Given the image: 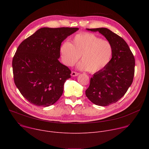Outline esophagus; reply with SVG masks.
Wrapping results in <instances>:
<instances>
[{
  "label": "esophagus",
  "instance_id": "34e87169",
  "mask_svg": "<svg viewBox=\"0 0 149 149\" xmlns=\"http://www.w3.org/2000/svg\"><path fill=\"white\" fill-rule=\"evenodd\" d=\"M78 72H75V71H72L71 72V76H72V77H75V76H77V75H78Z\"/></svg>",
  "mask_w": 149,
  "mask_h": 149
}]
</instances>
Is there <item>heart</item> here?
<instances>
[{
    "label": "heart",
    "mask_w": 149,
    "mask_h": 149,
    "mask_svg": "<svg viewBox=\"0 0 149 149\" xmlns=\"http://www.w3.org/2000/svg\"><path fill=\"white\" fill-rule=\"evenodd\" d=\"M59 51L65 65L73 66L81 56L82 61L77 68L94 73L107 66L113 56V48L109 41L102 40L94 33L84 32L77 34L71 44L68 42L62 43Z\"/></svg>",
    "instance_id": "obj_1"
}]
</instances>
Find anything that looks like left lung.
<instances>
[{"label":"left lung","instance_id":"1","mask_svg":"<svg viewBox=\"0 0 149 149\" xmlns=\"http://www.w3.org/2000/svg\"><path fill=\"white\" fill-rule=\"evenodd\" d=\"M98 32L111 44L112 58L107 66L91 78L86 95L94 104L107 106L123 97L132 85L135 59L129 45L120 36L105 28L87 29Z\"/></svg>","mask_w":149,"mask_h":149}]
</instances>
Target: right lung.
<instances>
[{"label": "right lung", "mask_w": 149, "mask_h": 149, "mask_svg": "<svg viewBox=\"0 0 149 149\" xmlns=\"http://www.w3.org/2000/svg\"><path fill=\"white\" fill-rule=\"evenodd\" d=\"M78 28H42L19 45L12 60L14 82L30 103L48 107L61 97L71 70L58 61L62 42Z\"/></svg>", "instance_id": "add662e5"}]
</instances>
